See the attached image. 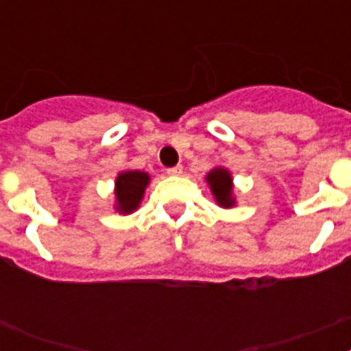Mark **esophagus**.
I'll return each instance as SVG.
<instances>
[{
    "instance_id": "esophagus-1",
    "label": "esophagus",
    "mask_w": 351,
    "mask_h": 351,
    "mask_svg": "<svg viewBox=\"0 0 351 351\" xmlns=\"http://www.w3.org/2000/svg\"><path fill=\"white\" fill-rule=\"evenodd\" d=\"M167 175H171V176L182 175V165H175V167H169V169H167Z\"/></svg>"
}]
</instances>
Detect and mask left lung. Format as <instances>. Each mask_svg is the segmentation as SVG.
<instances>
[{
	"instance_id": "1",
	"label": "left lung",
	"mask_w": 351,
	"mask_h": 351,
	"mask_svg": "<svg viewBox=\"0 0 351 351\" xmlns=\"http://www.w3.org/2000/svg\"><path fill=\"white\" fill-rule=\"evenodd\" d=\"M206 180H208L211 193L220 208H233V178H231L230 171L224 167H215L206 175Z\"/></svg>"
}]
</instances>
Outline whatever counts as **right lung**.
<instances>
[{
    "mask_svg": "<svg viewBox=\"0 0 351 351\" xmlns=\"http://www.w3.org/2000/svg\"><path fill=\"white\" fill-rule=\"evenodd\" d=\"M149 175L143 171H121L114 182V197H117V211L129 215L136 211L142 202L145 187L149 186Z\"/></svg>",
    "mask_w": 351,
    "mask_h": 351,
    "instance_id": "right-lung-1",
    "label": "right lung"
}]
</instances>
